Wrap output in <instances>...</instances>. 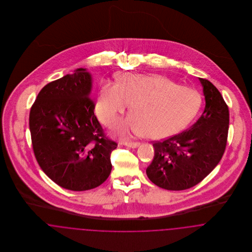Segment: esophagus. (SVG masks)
Returning <instances> with one entry per match:
<instances>
[{
	"mask_svg": "<svg viewBox=\"0 0 252 252\" xmlns=\"http://www.w3.org/2000/svg\"><path fill=\"white\" fill-rule=\"evenodd\" d=\"M140 144H140L139 142H126V143H125V145H126V146H128V147H132V148H136V147H138Z\"/></svg>",
	"mask_w": 252,
	"mask_h": 252,
	"instance_id": "esophagus-1",
	"label": "esophagus"
}]
</instances>
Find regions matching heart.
<instances>
[{
	"label": "heart",
	"instance_id": "heart-1",
	"mask_svg": "<svg viewBox=\"0 0 252 252\" xmlns=\"http://www.w3.org/2000/svg\"><path fill=\"white\" fill-rule=\"evenodd\" d=\"M131 103L134 114L119 126L121 134L145 132L149 138L160 139L180 132L191 123L201 106V95L195 89L178 85L165 75L124 73L117 76V84L102 85L96 114L110 126Z\"/></svg>",
	"mask_w": 252,
	"mask_h": 252
}]
</instances>
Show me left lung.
I'll return each mask as SVG.
<instances>
[{
  "label": "left lung",
  "mask_w": 252,
  "mask_h": 252,
  "mask_svg": "<svg viewBox=\"0 0 252 252\" xmlns=\"http://www.w3.org/2000/svg\"><path fill=\"white\" fill-rule=\"evenodd\" d=\"M206 106L192 126L162 141H155V155L146 175L157 186L172 191L189 189L215 169L228 141V105L216 86L199 78Z\"/></svg>",
  "instance_id": "1"
}]
</instances>
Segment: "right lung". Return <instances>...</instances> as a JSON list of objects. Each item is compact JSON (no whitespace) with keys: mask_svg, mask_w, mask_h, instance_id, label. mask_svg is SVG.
<instances>
[{"mask_svg":"<svg viewBox=\"0 0 252 252\" xmlns=\"http://www.w3.org/2000/svg\"><path fill=\"white\" fill-rule=\"evenodd\" d=\"M91 74L76 69L44 86L29 114L33 151L38 165L62 188L86 191L111 172L117 144L106 136L90 97Z\"/></svg>","mask_w":252,"mask_h":252,"instance_id":"right-lung-1","label":"right lung"}]
</instances>
